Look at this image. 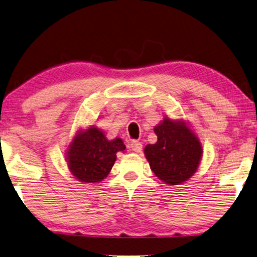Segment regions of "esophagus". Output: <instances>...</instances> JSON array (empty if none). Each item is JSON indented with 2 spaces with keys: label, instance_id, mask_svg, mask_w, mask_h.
Listing matches in <instances>:
<instances>
[{
  "label": "esophagus",
  "instance_id": "1",
  "mask_svg": "<svg viewBox=\"0 0 257 257\" xmlns=\"http://www.w3.org/2000/svg\"><path fill=\"white\" fill-rule=\"evenodd\" d=\"M130 148L132 151L134 152H141L142 151V143L139 142V141H132L130 144Z\"/></svg>",
  "mask_w": 257,
  "mask_h": 257
}]
</instances>
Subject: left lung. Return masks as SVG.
Here are the masks:
<instances>
[{"instance_id": "left-lung-1", "label": "left lung", "mask_w": 257, "mask_h": 257, "mask_svg": "<svg viewBox=\"0 0 257 257\" xmlns=\"http://www.w3.org/2000/svg\"><path fill=\"white\" fill-rule=\"evenodd\" d=\"M158 141L144 154L154 174L169 185H179L196 172L202 156L199 140L183 122L164 118L154 127Z\"/></svg>"}]
</instances>
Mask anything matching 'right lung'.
Returning <instances> with one entry per match:
<instances>
[{"instance_id":"1","label":"right lung","mask_w":257,"mask_h":257,"mask_svg":"<svg viewBox=\"0 0 257 257\" xmlns=\"http://www.w3.org/2000/svg\"><path fill=\"white\" fill-rule=\"evenodd\" d=\"M124 150L122 140L108 141L103 132L91 126L75 137L67 152L68 167L79 181L99 182L112 170L116 153Z\"/></svg>"}]
</instances>
